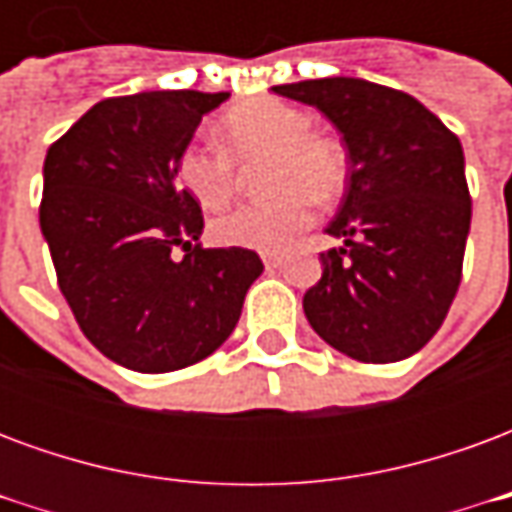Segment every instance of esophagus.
Wrapping results in <instances>:
<instances>
[{
  "label": "esophagus",
  "mask_w": 512,
  "mask_h": 512,
  "mask_svg": "<svg viewBox=\"0 0 512 512\" xmlns=\"http://www.w3.org/2000/svg\"><path fill=\"white\" fill-rule=\"evenodd\" d=\"M282 260H285V255H279V252H268V255H263L266 268H279L282 266Z\"/></svg>",
  "instance_id": "34e87169"
}]
</instances>
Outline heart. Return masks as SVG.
Returning <instances> with one entry per match:
<instances>
[{
	"instance_id": "heart-1",
	"label": "heart",
	"mask_w": 512,
	"mask_h": 512,
	"mask_svg": "<svg viewBox=\"0 0 512 512\" xmlns=\"http://www.w3.org/2000/svg\"><path fill=\"white\" fill-rule=\"evenodd\" d=\"M219 150L186 145L175 158V180L205 211L224 208L238 186L235 167L266 158L263 189L274 197L238 205L211 222V238L230 249L279 252L310 227L315 202H334L348 180L340 139L315 131V117L277 95L233 106L213 128Z\"/></svg>"
}]
</instances>
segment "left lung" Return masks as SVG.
Segmentation results:
<instances>
[{
	"label": "left lung",
	"mask_w": 512,
	"mask_h": 512,
	"mask_svg": "<svg viewBox=\"0 0 512 512\" xmlns=\"http://www.w3.org/2000/svg\"><path fill=\"white\" fill-rule=\"evenodd\" d=\"M274 93L321 109L343 134L348 186L326 233L304 315L340 354L386 365L417 354L461 285L472 197L458 136L403 90L365 79H307Z\"/></svg>",
	"instance_id": "8db88e82"
}]
</instances>
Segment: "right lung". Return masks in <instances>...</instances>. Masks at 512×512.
Segmentation results:
<instances>
[{
  "label": "right lung",
  "instance_id": "right-lung-1",
  "mask_svg": "<svg viewBox=\"0 0 512 512\" xmlns=\"http://www.w3.org/2000/svg\"><path fill=\"white\" fill-rule=\"evenodd\" d=\"M230 93L156 90L95 104L49 147L40 230L84 337L117 365L169 373L233 334L252 249H202L175 158Z\"/></svg>",
  "mask_w": 512,
  "mask_h": 512
}]
</instances>
